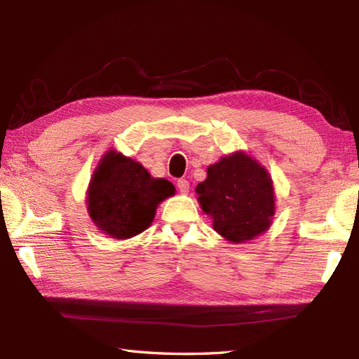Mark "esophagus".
I'll return each mask as SVG.
<instances>
[{
	"instance_id": "obj_1",
	"label": "esophagus",
	"mask_w": 359,
	"mask_h": 359,
	"mask_svg": "<svg viewBox=\"0 0 359 359\" xmlns=\"http://www.w3.org/2000/svg\"><path fill=\"white\" fill-rule=\"evenodd\" d=\"M177 188H179V191L182 194H188V191H189V182L185 180V179L177 180Z\"/></svg>"
}]
</instances>
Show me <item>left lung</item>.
Returning a JSON list of instances; mask_svg holds the SVG:
<instances>
[{
  "label": "left lung",
  "instance_id": "obj_1",
  "mask_svg": "<svg viewBox=\"0 0 359 359\" xmlns=\"http://www.w3.org/2000/svg\"><path fill=\"white\" fill-rule=\"evenodd\" d=\"M197 201L212 219V228L233 243L257 238L271 225L274 189L269 171L243 151L210 165L196 187Z\"/></svg>",
  "mask_w": 359,
  "mask_h": 359
}]
</instances>
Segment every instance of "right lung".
Instances as JSON below:
<instances>
[{"instance_id": "add662e5", "label": "right lung", "mask_w": 359, "mask_h": 359, "mask_svg": "<svg viewBox=\"0 0 359 359\" xmlns=\"http://www.w3.org/2000/svg\"><path fill=\"white\" fill-rule=\"evenodd\" d=\"M174 193L170 180L151 177L142 163L111 149L90 179L88 211L98 230L129 239L147 230L158 203Z\"/></svg>"}]
</instances>
